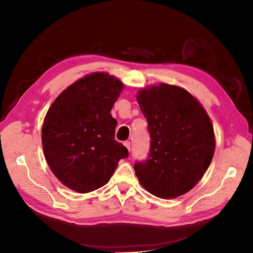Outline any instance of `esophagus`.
<instances>
[{
    "instance_id": "34e87169",
    "label": "esophagus",
    "mask_w": 253,
    "mask_h": 253,
    "mask_svg": "<svg viewBox=\"0 0 253 253\" xmlns=\"http://www.w3.org/2000/svg\"><path fill=\"white\" fill-rule=\"evenodd\" d=\"M124 144H125V147H126L128 151H131V142L126 140V141H125V142H124Z\"/></svg>"
}]
</instances>
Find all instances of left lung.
I'll use <instances>...</instances> for the list:
<instances>
[{
    "label": "left lung",
    "instance_id": "1",
    "mask_svg": "<svg viewBox=\"0 0 253 253\" xmlns=\"http://www.w3.org/2000/svg\"><path fill=\"white\" fill-rule=\"evenodd\" d=\"M136 98L151 138L148 158L134 165L140 185L160 198L189 192L209 168L215 149L208 114L186 89L166 83L142 88Z\"/></svg>",
    "mask_w": 253,
    "mask_h": 253
}]
</instances>
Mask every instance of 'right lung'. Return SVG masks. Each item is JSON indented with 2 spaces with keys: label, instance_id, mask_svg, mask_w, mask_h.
<instances>
[{
  "label": "right lung",
  "instance_id": "obj_1",
  "mask_svg": "<svg viewBox=\"0 0 253 253\" xmlns=\"http://www.w3.org/2000/svg\"><path fill=\"white\" fill-rule=\"evenodd\" d=\"M122 88L114 76L87 75L62 91L44 118L45 159L56 177L76 192L104 186L119 160L128 156L115 140L117 121L111 115Z\"/></svg>",
  "mask_w": 253,
  "mask_h": 253
}]
</instances>
